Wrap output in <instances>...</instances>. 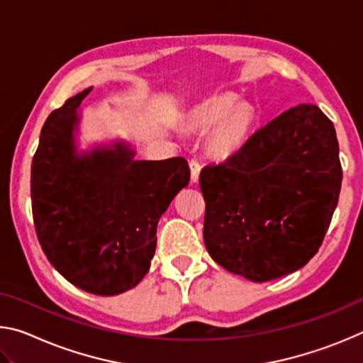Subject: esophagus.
Listing matches in <instances>:
<instances>
[{
  "label": "esophagus",
  "mask_w": 363,
  "mask_h": 363,
  "mask_svg": "<svg viewBox=\"0 0 363 363\" xmlns=\"http://www.w3.org/2000/svg\"><path fill=\"white\" fill-rule=\"evenodd\" d=\"M189 167H190V179H192V182H196V181H199L200 169H201L200 163L196 162V160H190Z\"/></svg>",
  "instance_id": "1"
}]
</instances>
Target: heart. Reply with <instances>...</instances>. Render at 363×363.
Listing matches in <instances>:
<instances>
[{"label": "heart", "instance_id": "obj_1", "mask_svg": "<svg viewBox=\"0 0 363 363\" xmlns=\"http://www.w3.org/2000/svg\"><path fill=\"white\" fill-rule=\"evenodd\" d=\"M253 108L245 102H237L233 94H220L206 101L194 110L190 126L199 131H208V150L211 155L224 158L232 155L248 138Z\"/></svg>", "mask_w": 363, "mask_h": 363}]
</instances>
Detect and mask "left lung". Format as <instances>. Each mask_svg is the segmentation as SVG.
Masks as SVG:
<instances>
[{
  "mask_svg": "<svg viewBox=\"0 0 363 363\" xmlns=\"http://www.w3.org/2000/svg\"><path fill=\"white\" fill-rule=\"evenodd\" d=\"M341 181L333 123L314 104L288 108L200 171L208 253L253 281L294 272L320 248Z\"/></svg>",
  "mask_w": 363,
  "mask_h": 363,
  "instance_id": "1",
  "label": "left lung"
}]
</instances>
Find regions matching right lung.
<instances>
[{
  "label": "right lung",
  "mask_w": 363,
  "mask_h": 363,
  "mask_svg": "<svg viewBox=\"0 0 363 363\" xmlns=\"http://www.w3.org/2000/svg\"><path fill=\"white\" fill-rule=\"evenodd\" d=\"M91 89L48 116L32 162L36 237L54 269L82 290L113 296L149 272L157 224L189 184L186 158L134 160L123 144L78 155L77 108Z\"/></svg>",
  "instance_id": "obj_1"
}]
</instances>
